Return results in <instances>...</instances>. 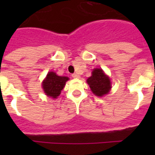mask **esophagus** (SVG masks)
<instances>
[{"instance_id":"1","label":"esophagus","mask_w":155,"mask_h":155,"mask_svg":"<svg viewBox=\"0 0 155 155\" xmlns=\"http://www.w3.org/2000/svg\"><path fill=\"white\" fill-rule=\"evenodd\" d=\"M72 77L75 78V79H80V75H78L76 73H74V74H72Z\"/></svg>"}]
</instances>
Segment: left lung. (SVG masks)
Here are the masks:
<instances>
[{
	"instance_id": "1",
	"label": "left lung",
	"mask_w": 155,
	"mask_h": 155,
	"mask_svg": "<svg viewBox=\"0 0 155 155\" xmlns=\"http://www.w3.org/2000/svg\"><path fill=\"white\" fill-rule=\"evenodd\" d=\"M87 84L97 97H103L108 94L111 89V81L108 75L101 68H95L92 72V75L87 80Z\"/></svg>"
}]
</instances>
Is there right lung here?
I'll return each instance as SVG.
<instances>
[{
  "mask_svg": "<svg viewBox=\"0 0 155 155\" xmlns=\"http://www.w3.org/2000/svg\"><path fill=\"white\" fill-rule=\"evenodd\" d=\"M69 78L66 76H59L55 72L50 71L47 77L42 81V88L47 97L56 99L60 95L61 91L63 89L66 82Z\"/></svg>",
  "mask_w": 155,
  "mask_h": 155,
  "instance_id": "right-lung-1",
  "label": "right lung"
}]
</instances>
